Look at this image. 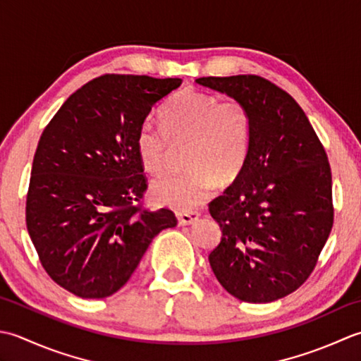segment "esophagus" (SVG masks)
I'll return each mask as SVG.
<instances>
[{"instance_id": "obj_1", "label": "esophagus", "mask_w": 361, "mask_h": 361, "mask_svg": "<svg viewBox=\"0 0 361 361\" xmlns=\"http://www.w3.org/2000/svg\"><path fill=\"white\" fill-rule=\"evenodd\" d=\"M197 218H200V213H197V212L179 213V215H178V221H179L180 226H190V224H193Z\"/></svg>"}]
</instances>
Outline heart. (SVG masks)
Listing matches in <instances>:
<instances>
[{"instance_id":"obj_1","label":"heart","mask_w":361,"mask_h":361,"mask_svg":"<svg viewBox=\"0 0 361 361\" xmlns=\"http://www.w3.org/2000/svg\"><path fill=\"white\" fill-rule=\"evenodd\" d=\"M161 123L165 129L145 121L137 130L135 146L145 170L164 173L174 148L187 146L183 159L190 171L154 180V202L188 213L209 200L216 180L229 183L238 178L252 138V116L245 102L182 90L161 109Z\"/></svg>"}]
</instances>
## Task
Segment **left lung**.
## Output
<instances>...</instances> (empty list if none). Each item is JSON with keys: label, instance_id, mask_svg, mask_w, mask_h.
<instances>
[{"label": "left lung", "instance_id": "obj_1", "mask_svg": "<svg viewBox=\"0 0 361 361\" xmlns=\"http://www.w3.org/2000/svg\"><path fill=\"white\" fill-rule=\"evenodd\" d=\"M196 82L245 102L251 148L238 178L209 204L223 232L209 255L223 288L267 304L302 285L334 226L332 173L318 135L288 93L254 75Z\"/></svg>", "mask_w": 361, "mask_h": 361}]
</instances>
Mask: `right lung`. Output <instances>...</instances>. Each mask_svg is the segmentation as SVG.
Listing matches in <instances>:
<instances>
[{"label":"right lung","mask_w":361,"mask_h":361,"mask_svg":"<svg viewBox=\"0 0 361 361\" xmlns=\"http://www.w3.org/2000/svg\"><path fill=\"white\" fill-rule=\"evenodd\" d=\"M180 84L179 78H97L73 93L43 130L26 226L48 276L79 298L112 296L152 238L178 224L171 210L135 205L148 187L135 137L152 107Z\"/></svg>","instance_id":"right-lung-1"}]
</instances>
